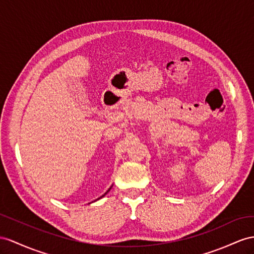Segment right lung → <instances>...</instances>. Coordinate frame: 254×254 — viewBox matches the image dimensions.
Returning a JSON list of instances; mask_svg holds the SVG:
<instances>
[{"label":"right lung","mask_w":254,"mask_h":254,"mask_svg":"<svg viewBox=\"0 0 254 254\" xmlns=\"http://www.w3.org/2000/svg\"><path fill=\"white\" fill-rule=\"evenodd\" d=\"M110 189H112V188H109V190H110ZM109 190H108V191H109ZM108 191H107L106 193H108ZM106 193H105V194H106ZM105 194H104V195H105ZM104 195H102V196H101V197H103V196H104ZM97 199H99V198H97Z\"/></svg>","instance_id":"1"}]
</instances>
